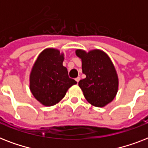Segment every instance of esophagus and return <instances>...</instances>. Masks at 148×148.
Here are the masks:
<instances>
[{
    "instance_id": "esophagus-1",
    "label": "esophagus",
    "mask_w": 148,
    "mask_h": 148,
    "mask_svg": "<svg viewBox=\"0 0 148 148\" xmlns=\"http://www.w3.org/2000/svg\"><path fill=\"white\" fill-rule=\"evenodd\" d=\"M80 80H81V77H77V78H75V81H76L77 82V83H78Z\"/></svg>"
}]
</instances>
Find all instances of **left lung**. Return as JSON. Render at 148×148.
<instances>
[{
	"label": "left lung",
	"instance_id": "8db88e82",
	"mask_svg": "<svg viewBox=\"0 0 148 148\" xmlns=\"http://www.w3.org/2000/svg\"><path fill=\"white\" fill-rule=\"evenodd\" d=\"M76 55L82 61L86 75L78 85L86 100L93 106L102 108L114 100L118 90V77L108 55L101 50L86 52L77 49Z\"/></svg>",
	"mask_w": 148,
	"mask_h": 148
}]
</instances>
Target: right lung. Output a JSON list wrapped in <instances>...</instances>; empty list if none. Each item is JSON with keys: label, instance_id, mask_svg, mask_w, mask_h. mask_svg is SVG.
Returning <instances> with one entry per match:
<instances>
[{"label": "right lung", "instance_id": "right-lung-1", "mask_svg": "<svg viewBox=\"0 0 148 148\" xmlns=\"http://www.w3.org/2000/svg\"><path fill=\"white\" fill-rule=\"evenodd\" d=\"M64 53L53 48L45 49L39 54L30 74V89L40 103L53 106L62 100L72 85L67 69L63 66Z\"/></svg>", "mask_w": 148, "mask_h": 148}]
</instances>
